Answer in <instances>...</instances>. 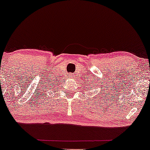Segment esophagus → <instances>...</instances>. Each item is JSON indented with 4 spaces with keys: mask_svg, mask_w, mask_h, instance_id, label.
<instances>
[{
    "mask_svg": "<svg viewBox=\"0 0 150 150\" xmlns=\"http://www.w3.org/2000/svg\"><path fill=\"white\" fill-rule=\"evenodd\" d=\"M72 76H73V75H72V74H69V75H68V77L70 78H72Z\"/></svg>",
    "mask_w": 150,
    "mask_h": 150,
    "instance_id": "obj_1",
    "label": "esophagus"
}]
</instances>
